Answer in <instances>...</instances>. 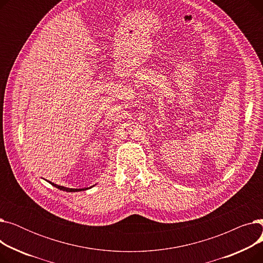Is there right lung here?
<instances>
[{"instance_id":"add662e5","label":"right lung","mask_w":263,"mask_h":263,"mask_svg":"<svg viewBox=\"0 0 263 263\" xmlns=\"http://www.w3.org/2000/svg\"><path fill=\"white\" fill-rule=\"evenodd\" d=\"M49 183H51L53 186L58 187V189H60V190H62V191H65V192H80V191L87 190V189H69V187H65V186H62V185L54 184V183H52V182H50V181H49Z\"/></svg>"}]
</instances>
